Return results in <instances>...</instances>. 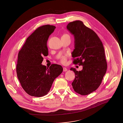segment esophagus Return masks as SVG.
<instances>
[{
	"label": "esophagus",
	"instance_id": "obj_1",
	"mask_svg": "<svg viewBox=\"0 0 123 123\" xmlns=\"http://www.w3.org/2000/svg\"><path fill=\"white\" fill-rule=\"evenodd\" d=\"M63 71H67V69L66 68H65V67H64V68H63Z\"/></svg>",
	"mask_w": 123,
	"mask_h": 123
}]
</instances>
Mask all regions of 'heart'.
Instances as JSON below:
<instances>
[{
  "label": "heart",
  "instance_id": "heart-1",
  "mask_svg": "<svg viewBox=\"0 0 123 123\" xmlns=\"http://www.w3.org/2000/svg\"><path fill=\"white\" fill-rule=\"evenodd\" d=\"M60 61L63 64L65 63V62H66V57L65 56H62L60 59Z\"/></svg>",
  "mask_w": 123,
  "mask_h": 123
}]
</instances>
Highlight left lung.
Returning <instances> with one entry per match:
<instances>
[{
    "mask_svg": "<svg viewBox=\"0 0 123 123\" xmlns=\"http://www.w3.org/2000/svg\"><path fill=\"white\" fill-rule=\"evenodd\" d=\"M74 37V47L72 53L73 63L82 65V70L74 72L75 78L72 83L74 91L83 95L96 90L101 83L107 70L105 50L99 37L81 21L70 22L67 26Z\"/></svg>",
    "mask_w": 123,
    "mask_h": 123,
    "instance_id": "8db88e82",
    "label": "left lung"
}]
</instances>
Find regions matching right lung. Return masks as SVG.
<instances>
[{
	"label": "right lung",
	"instance_id": "right-lung-1",
	"mask_svg": "<svg viewBox=\"0 0 123 123\" xmlns=\"http://www.w3.org/2000/svg\"><path fill=\"white\" fill-rule=\"evenodd\" d=\"M55 26L39 27L27 39L18 54L17 73L24 91L29 95L40 97L48 94L55 79L62 72L60 65L49 68L41 64L43 56L48 55L47 41Z\"/></svg>",
	"mask_w": 123,
	"mask_h": 123
}]
</instances>
